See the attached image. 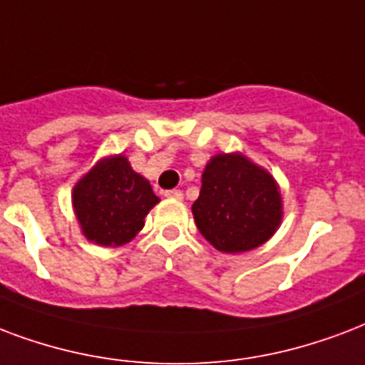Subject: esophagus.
<instances>
[{"label": "esophagus", "mask_w": 365, "mask_h": 365, "mask_svg": "<svg viewBox=\"0 0 365 365\" xmlns=\"http://www.w3.org/2000/svg\"><path fill=\"white\" fill-rule=\"evenodd\" d=\"M164 197H168V199H176V201H182L183 193L180 189H170V191H164Z\"/></svg>", "instance_id": "esophagus-1"}]
</instances>
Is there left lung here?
<instances>
[{"label":"left lung","mask_w":365,"mask_h":365,"mask_svg":"<svg viewBox=\"0 0 365 365\" xmlns=\"http://www.w3.org/2000/svg\"><path fill=\"white\" fill-rule=\"evenodd\" d=\"M195 224L220 252H247L264 245L282 224L279 185L241 153H222L202 172Z\"/></svg>","instance_id":"obj_1"}]
</instances>
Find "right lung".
<instances>
[{"label": "right lung", "mask_w": 365, "mask_h": 365, "mask_svg": "<svg viewBox=\"0 0 365 365\" xmlns=\"http://www.w3.org/2000/svg\"><path fill=\"white\" fill-rule=\"evenodd\" d=\"M160 201L149 180L124 155L101 158L72 189V207L88 241L101 247L130 243Z\"/></svg>", "instance_id": "add662e5"}]
</instances>
